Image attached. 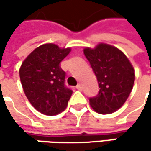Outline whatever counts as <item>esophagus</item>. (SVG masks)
Instances as JSON below:
<instances>
[{"label": "esophagus", "mask_w": 151, "mask_h": 151, "mask_svg": "<svg viewBox=\"0 0 151 151\" xmlns=\"http://www.w3.org/2000/svg\"><path fill=\"white\" fill-rule=\"evenodd\" d=\"M76 88H77L78 90L81 91V90H82V86H81L80 84H78V85H77V86H76Z\"/></svg>", "instance_id": "34e87169"}]
</instances>
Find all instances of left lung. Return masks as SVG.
<instances>
[{"label":"left lung","instance_id":"left-lung-1","mask_svg":"<svg viewBox=\"0 0 151 151\" xmlns=\"http://www.w3.org/2000/svg\"><path fill=\"white\" fill-rule=\"evenodd\" d=\"M84 54L89 61L98 80L99 93L89 99L91 106L99 114L117 111L129 96L134 82L135 70L119 49L100 44L94 49L85 48Z\"/></svg>","mask_w":151,"mask_h":151}]
</instances>
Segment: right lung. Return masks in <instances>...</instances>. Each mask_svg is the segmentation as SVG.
<instances>
[{
    "instance_id": "right-lung-1",
    "label": "right lung",
    "mask_w": 151,
    "mask_h": 151,
    "mask_svg": "<svg viewBox=\"0 0 151 151\" xmlns=\"http://www.w3.org/2000/svg\"><path fill=\"white\" fill-rule=\"evenodd\" d=\"M70 51L71 48L45 44L35 49L21 65L19 74L24 93L44 114L51 116L64 111L73 94L65 85V73L60 66Z\"/></svg>"
}]
</instances>
